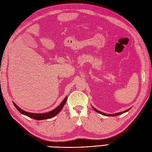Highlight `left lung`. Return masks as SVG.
Returning a JSON list of instances; mask_svg holds the SVG:
<instances>
[{"label":"left lung","mask_w":152,"mask_h":152,"mask_svg":"<svg viewBox=\"0 0 152 152\" xmlns=\"http://www.w3.org/2000/svg\"><path fill=\"white\" fill-rule=\"evenodd\" d=\"M93 108L94 109V110H95V111H96L97 113H99V114H103V115H107V116H116V115H120V114H123V113H126V112H127V111H128L129 110H126V111H123V112H121V113H116V114H105V113H102V112H101V111H99L98 110H96L95 108H94L93 107Z\"/></svg>","instance_id":"8db88e82"}]
</instances>
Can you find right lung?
Returning a JSON list of instances; mask_svg holds the SVG:
<instances>
[{
	"label": "right lung",
	"instance_id": "1",
	"mask_svg": "<svg viewBox=\"0 0 152 152\" xmlns=\"http://www.w3.org/2000/svg\"><path fill=\"white\" fill-rule=\"evenodd\" d=\"M67 99V97L66 96L62 101V102L53 111L46 113H42V114H41V113L40 114H36V113L26 112L25 111H23L21 109H20V108L14 103H13V105L15 106V107L17 108V110L22 114L27 115V116L30 117L31 118H33L34 119H36V120H43V119H48L52 118L58 114L61 111V110L62 109V107L65 105V104H66Z\"/></svg>",
	"mask_w": 152,
	"mask_h": 152
}]
</instances>
